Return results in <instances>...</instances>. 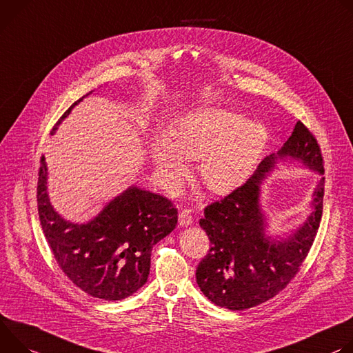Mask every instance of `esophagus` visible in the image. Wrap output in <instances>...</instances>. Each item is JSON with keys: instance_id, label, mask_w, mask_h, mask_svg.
<instances>
[{"instance_id": "esophagus-1", "label": "esophagus", "mask_w": 353, "mask_h": 353, "mask_svg": "<svg viewBox=\"0 0 353 353\" xmlns=\"http://www.w3.org/2000/svg\"><path fill=\"white\" fill-rule=\"evenodd\" d=\"M193 221V217H192V213L186 209H182L179 210V225L182 227H188L190 225Z\"/></svg>"}]
</instances>
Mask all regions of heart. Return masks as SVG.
<instances>
[{
	"mask_svg": "<svg viewBox=\"0 0 353 353\" xmlns=\"http://www.w3.org/2000/svg\"><path fill=\"white\" fill-rule=\"evenodd\" d=\"M268 129L230 108L208 106L178 117L171 136L151 139V163L170 189L189 174L188 160H201L205 186L219 194L241 186L256 168L268 144Z\"/></svg>",
	"mask_w": 353,
	"mask_h": 353,
	"instance_id": "heart-1",
	"label": "heart"
}]
</instances>
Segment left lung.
<instances>
[{
  "mask_svg": "<svg viewBox=\"0 0 353 353\" xmlns=\"http://www.w3.org/2000/svg\"><path fill=\"white\" fill-rule=\"evenodd\" d=\"M278 161L300 162L322 175L309 217L292 234L272 238L260 205V185ZM324 165L316 137L297 122L292 136L258 165L254 175L220 202L205 209L199 224L210 240L209 254L196 269V282L216 305L232 311L275 297L294 278L316 239L323 214Z\"/></svg>",
  "mask_w": 353,
  "mask_h": 353,
  "instance_id": "1",
  "label": "left lung"
}]
</instances>
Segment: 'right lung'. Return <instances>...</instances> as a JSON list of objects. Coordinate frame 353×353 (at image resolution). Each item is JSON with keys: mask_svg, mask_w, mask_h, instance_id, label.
<instances>
[{"mask_svg": "<svg viewBox=\"0 0 353 353\" xmlns=\"http://www.w3.org/2000/svg\"><path fill=\"white\" fill-rule=\"evenodd\" d=\"M85 97L71 105L52 134ZM37 210L49 247L67 278L90 296L109 301L132 296L147 282L152 247L178 223L171 201L136 185L108 202L92 220H65L49 199L45 155L37 179Z\"/></svg>", "mask_w": 353, "mask_h": 353, "instance_id": "add662e5", "label": "right lung"}]
</instances>
